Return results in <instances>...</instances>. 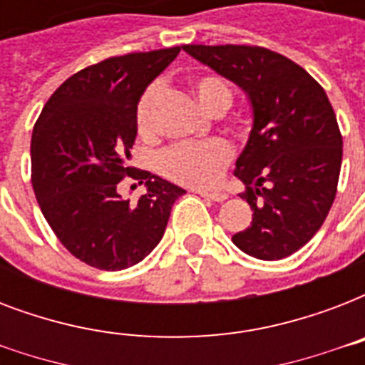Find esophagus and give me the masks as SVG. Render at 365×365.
<instances>
[{"instance_id":"1","label":"esophagus","mask_w":365,"mask_h":365,"mask_svg":"<svg viewBox=\"0 0 365 365\" xmlns=\"http://www.w3.org/2000/svg\"><path fill=\"white\" fill-rule=\"evenodd\" d=\"M200 197H205L208 200H214V202H222V200L227 199V193H223V191H197Z\"/></svg>"}]
</instances>
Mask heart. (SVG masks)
Here are the masks:
<instances>
[{"instance_id": "obj_1", "label": "heart", "mask_w": 365, "mask_h": 365, "mask_svg": "<svg viewBox=\"0 0 365 365\" xmlns=\"http://www.w3.org/2000/svg\"><path fill=\"white\" fill-rule=\"evenodd\" d=\"M191 91L200 108L212 115H222L233 100V93L222 77L197 76ZM159 100V87L151 85L140 96L136 106V128L142 136L153 134V111ZM233 149L223 140L205 143H182L166 149L159 157V170L168 180L189 187H212L220 182L222 172L231 160Z\"/></svg>"}]
</instances>
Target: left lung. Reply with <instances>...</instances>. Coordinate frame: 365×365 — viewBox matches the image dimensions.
Masks as SVG:
<instances>
[{"instance_id":"1","label":"left lung","mask_w":365,"mask_h":365,"mask_svg":"<svg viewBox=\"0 0 365 365\" xmlns=\"http://www.w3.org/2000/svg\"><path fill=\"white\" fill-rule=\"evenodd\" d=\"M242 88L252 130L237 159L252 225L233 235L244 254L288 257L322 227L339 182L343 138L324 88L282 54L248 45H183Z\"/></svg>"}]
</instances>
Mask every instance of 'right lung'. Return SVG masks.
I'll return each instance as SVG.
<instances>
[{"instance_id": "right-lung-1", "label": "right lung", "mask_w": 365, "mask_h": 365, "mask_svg": "<svg viewBox=\"0 0 365 365\" xmlns=\"http://www.w3.org/2000/svg\"><path fill=\"white\" fill-rule=\"evenodd\" d=\"M180 47L113 56L66 79L31 134V185L54 235L77 259L121 271L153 252L172 205L185 191L142 172L148 193L123 200L117 183L130 174L136 106ZM142 183V182H140Z\"/></svg>"}]
</instances>
